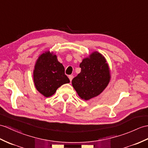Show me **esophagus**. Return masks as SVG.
Instances as JSON below:
<instances>
[{"label":"esophagus","mask_w":148,"mask_h":148,"mask_svg":"<svg viewBox=\"0 0 148 148\" xmlns=\"http://www.w3.org/2000/svg\"><path fill=\"white\" fill-rule=\"evenodd\" d=\"M73 77H74V76H73V75H69V78L70 81H72V79H73Z\"/></svg>","instance_id":"34e87169"}]
</instances>
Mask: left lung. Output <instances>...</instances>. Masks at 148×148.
<instances>
[{
    "mask_svg": "<svg viewBox=\"0 0 148 148\" xmlns=\"http://www.w3.org/2000/svg\"><path fill=\"white\" fill-rule=\"evenodd\" d=\"M81 73L72 80V84L79 97L89 100L100 95L111 79L110 69L105 57L95 51L82 59Z\"/></svg>",
    "mask_w": 148,
    "mask_h": 148,
    "instance_id": "8db88e82",
    "label": "left lung"
}]
</instances>
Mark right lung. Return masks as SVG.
Instances as JSON below:
<instances>
[{
	"label": "right lung",
	"instance_id": "add662e5",
	"mask_svg": "<svg viewBox=\"0 0 148 148\" xmlns=\"http://www.w3.org/2000/svg\"><path fill=\"white\" fill-rule=\"evenodd\" d=\"M64 72L56 54L50 50L44 51L37 58L33 69V82L37 91L45 97H51L62 85L70 82Z\"/></svg>",
	"mask_w": 148,
	"mask_h": 148
}]
</instances>
